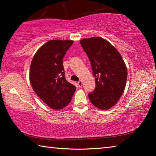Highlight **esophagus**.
<instances>
[{
    "instance_id": "34e87169",
    "label": "esophagus",
    "mask_w": 156,
    "mask_h": 156,
    "mask_svg": "<svg viewBox=\"0 0 156 156\" xmlns=\"http://www.w3.org/2000/svg\"><path fill=\"white\" fill-rule=\"evenodd\" d=\"M78 85L79 87H81L83 86V81L80 80L79 82H78Z\"/></svg>"
}]
</instances>
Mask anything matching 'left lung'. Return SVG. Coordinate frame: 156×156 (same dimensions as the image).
I'll list each match as a JSON object with an SVG mask.
<instances>
[{
    "label": "left lung",
    "mask_w": 156,
    "mask_h": 156,
    "mask_svg": "<svg viewBox=\"0 0 156 156\" xmlns=\"http://www.w3.org/2000/svg\"><path fill=\"white\" fill-rule=\"evenodd\" d=\"M80 43L90 60L96 81V88L89 94V98L98 109H109L125 91L126 66L119 51L104 38H83Z\"/></svg>",
    "instance_id": "1"
}]
</instances>
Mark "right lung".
<instances>
[{"label": "right lung", "instance_id": "obj_1", "mask_svg": "<svg viewBox=\"0 0 156 156\" xmlns=\"http://www.w3.org/2000/svg\"><path fill=\"white\" fill-rule=\"evenodd\" d=\"M71 40H51L34 54L30 70V81L38 96L55 110L69 104L76 89L66 80L62 59L73 43Z\"/></svg>", "mask_w": 156, "mask_h": 156}]
</instances>
